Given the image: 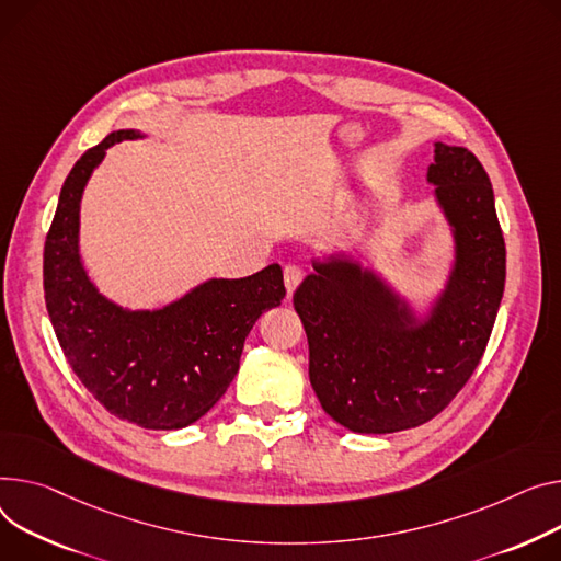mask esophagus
Listing matches in <instances>:
<instances>
[{
    "mask_svg": "<svg viewBox=\"0 0 561 561\" xmlns=\"http://www.w3.org/2000/svg\"><path fill=\"white\" fill-rule=\"evenodd\" d=\"M302 277H305V273H302V268H300V266L288 264V266L284 268V284H286L288 295H293V290H295L297 286H300Z\"/></svg>",
    "mask_w": 561,
    "mask_h": 561,
    "instance_id": "obj_1",
    "label": "esophagus"
}]
</instances>
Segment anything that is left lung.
Listing matches in <instances>:
<instances>
[{"label":"left lung","instance_id":"1","mask_svg":"<svg viewBox=\"0 0 561 561\" xmlns=\"http://www.w3.org/2000/svg\"><path fill=\"white\" fill-rule=\"evenodd\" d=\"M428 182L454 226L456 266L433 316L413 313L350 259L313 264L293 295L324 413L354 433L426 424L471 379L501 307L505 241L488 171L462 146L435 144Z\"/></svg>","mask_w":561,"mask_h":561}]
</instances>
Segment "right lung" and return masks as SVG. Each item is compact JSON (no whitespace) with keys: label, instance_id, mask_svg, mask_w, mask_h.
<instances>
[{"label":"right lung","instance_id":"right-lung-1","mask_svg":"<svg viewBox=\"0 0 561 561\" xmlns=\"http://www.w3.org/2000/svg\"><path fill=\"white\" fill-rule=\"evenodd\" d=\"M135 137L107 135L69 171L45 241V302L73 375L107 413L171 431L226 394L252 324L282 305L286 288L271 264L243 279H209L158 311H126L99 295L79 256L81 196L107 148Z\"/></svg>","mask_w":561,"mask_h":561}]
</instances>
